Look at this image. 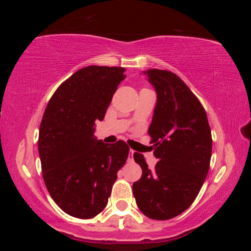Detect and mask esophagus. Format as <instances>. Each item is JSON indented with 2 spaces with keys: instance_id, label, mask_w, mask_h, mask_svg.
<instances>
[{
  "instance_id": "esophagus-1",
  "label": "esophagus",
  "mask_w": 251,
  "mask_h": 251,
  "mask_svg": "<svg viewBox=\"0 0 251 251\" xmlns=\"http://www.w3.org/2000/svg\"><path fill=\"white\" fill-rule=\"evenodd\" d=\"M128 161L131 163V161H134V151H129V154H128Z\"/></svg>"
}]
</instances>
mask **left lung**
Returning a JSON list of instances; mask_svg holds the SVG:
<instances>
[{
  "label": "left lung",
  "mask_w": 251,
  "mask_h": 251,
  "mask_svg": "<svg viewBox=\"0 0 251 251\" xmlns=\"http://www.w3.org/2000/svg\"><path fill=\"white\" fill-rule=\"evenodd\" d=\"M143 74L157 93L148 134L158 163L151 171L143 154L135 152L143 174L133 194L148 218L167 220L185 211L199 194L209 171L211 130L205 108L175 73L152 69Z\"/></svg>",
  "instance_id": "1"
}]
</instances>
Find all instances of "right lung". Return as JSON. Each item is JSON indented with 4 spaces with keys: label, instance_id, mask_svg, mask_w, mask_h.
Masks as SVG:
<instances>
[{
    "label": "right lung",
    "instance_id": "1",
    "mask_svg": "<svg viewBox=\"0 0 251 251\" xmlns=\"http://www.w3.org/2000/svg\"><path fill=\"white\" fill-rule=\"evenodd\" d=\"M124 67L87 66L59 85L46 106L40 126L39 154L50 197L63 211L90 219L107 205L117 172L129 147L124 141L105 144L94 137Z\"/></svg>",
    "mask_w": 251,
    "mask_h": 251
}]
</instances>
